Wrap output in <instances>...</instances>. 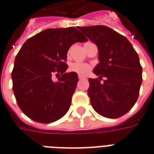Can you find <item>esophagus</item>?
I'll list each match as a JSON object with an SVG mask.
<instances>
[{
	"instance_id": "1",
	"label": "esophagus",
	"mask_w": 154,
	"mask_h": 154,
	"mask_svg": "<svg viewBox=\"0 0 154 154\" xmlns=\"http://www.w3.org/2000/svg\"><path fill=\"white\" fill-rule=\"evenodd\" d=\"M78 78H79L80 80H82V79H84V77H82L81 75H79V76H78Z\"/></svg>"
}]
</instances>
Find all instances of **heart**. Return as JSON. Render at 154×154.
<instances>
[{
    "mask_svg": "<svg viewBox=\"0 0 154 154\" xmlns=\"http://www.w3.org/2000/svg\"><path fill=\"white\" fill-rule=\"evenodd\" d=\"M70 70L77 72L82 76H86L87 74L90 72L91 67L87 63H81V62H74L70 65Z\"/></svg>",
    "mask_w": 154,
    "mask_h": 154,
    "instance_id": "obj_1",
    "label": "heart"
}]
</instances>
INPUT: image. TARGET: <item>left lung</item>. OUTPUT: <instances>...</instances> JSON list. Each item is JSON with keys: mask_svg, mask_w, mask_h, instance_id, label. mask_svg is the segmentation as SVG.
Wrapping results in <instances>:
<instances>
[{"mask_svg": "<svg viewBox=\"0 0 154 154\" xmlns=\"http://www.w3.org/2000/svg\"><path fill=\"white\" fill-rule=\"evenodd\" d=\"M98 48L99 63L93 72L103 84L89 78L87 93L93 109L106 118H119L135 104L142 84L138 54L127 38L105 25L78 27Z\"/></svg>", "mask_w": 154, "mask_h": 154, "instance_id": "8db88e82", "label": "left lung"}]
</instances>
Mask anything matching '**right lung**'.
I'll return each instance as SVG.
<instances>
[{"instance_id": "right-lung-1", "label": "right lung", "mask_w": 154, "mask_h": 154, "mask_svg": "<svg viewBox=\"0 0 154 154\" xmlns=\"http://www.w3.org/2000/svg\"><path fill=\"white\" fill-rule=\"evenodd\" d=\"M87 40L75 27H68L47 29L25 41L15 57L11 78L17 104L29 118L48 124L68 111L78 77L65 72L67 51ZM55 71L62 75L57 82L51 80Z\"/></svg>"}]
</instances>
